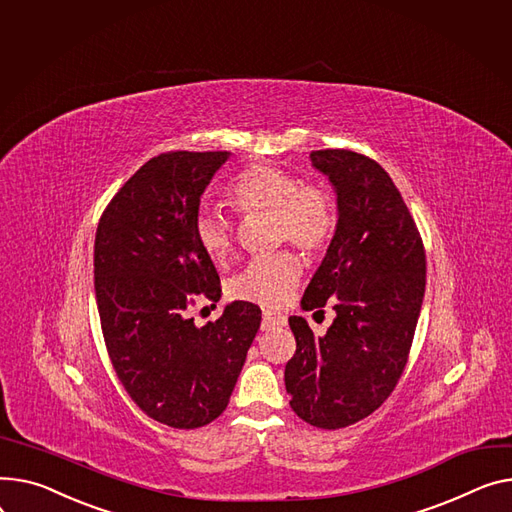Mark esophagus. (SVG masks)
<instances>
[{"label":"esophagus","instance_id":"34e87169","mask_svg":"<svg viewBox=\"0 0 512 512\" xmlns=\"http://www.w3.org/2000/svg\"><path fill=\"white\" fill-rule=\"evenodd\" d=\"M286 325V317L282 313H274V311H263V321H261V329H271V327H282Z\"/></svg>","mask_w":512,"mask_h":512}]
</instances>
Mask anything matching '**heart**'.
<instances>
[{
  "mask_svg": "<svg viewBox=\"0 0 512 512\" xmlns=\"http://www.w3.org/2000/svg\"><path fill=\"white\" fill-rule=\"evenodd\" d=\"M232 206L241 214L271 212L276 218L278 241H290L304 251L323 249L335 228V203L317 185H302L288 170L274 164L245 168L228 189ZM193 234L199 249L214 263H226L232 251V226L214 212L199 210L193 220ZM302 263L294 253L257 257L230 280L228 292L236 300L255 302L267 309L284 306L298 286Z\"/></svg>",
  "mask_w": 512,
  "mask_h": 512,
  "instance_id": "b5f03b06",
  "label": "heart"
}]
</instances>
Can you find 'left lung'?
<instances>
[{
	"label": "left lung",
	"mask_w": 512,
	"mask_h": 512,
	"mask_svg": "<svg viewBox=\"0 0 512 512\" xmlns=\"http://www.w3.org/2000/svg\"><path fill=\"white\" fill-rule=\"evenodd\" d=\"M311 164L333 187L337 224L300 306L329 300L335 319L325 335L288 319L296 352L284 381L298 418L335 430L370 416L395 389L422 309L426 255L381 164L350 150L311 152Z\"/></svg>",
	"instance_id": "obj_1"
}]
</instances>
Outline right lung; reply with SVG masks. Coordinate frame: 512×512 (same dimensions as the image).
<instances>
[{
	"mask_svg": "<svg viewBox=\"0 0 512 512\" xmlns=\"http://www.w3.org/2000/svg\"><path fill=\"white\" fill-rule=\"evenodd\" d=\"M230 152L150 158L109 203L94 241V292L119 381L160 424L199 428L230 401L261 323L234 300L216 323L189 319L195 294L220 300V276L195 241L203 191Z\"/></svg>",
	"mask_w": 512,
	"mask_h": 512,
	"instance_id": "add662e5",
	"label": "right lung"
}]
</instances>
